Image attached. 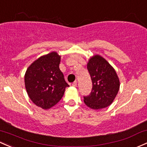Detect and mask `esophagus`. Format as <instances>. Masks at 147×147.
<instances>
[{
    "mask_svg": "<svg viewBox=\"0 0 147 147\" xmlns=\"http://www.w3.org/2000/svg\"><path fill=\"white\" fill-rule=\"evenodd\" d=\"M77 81H75V82H73V83L72 84V86H74V87L77 86Z\"/></svg>",
    "mask_w": 147,
    "mask_h": 147,
    "instance_id": "obj_1",
    "label": "esophagus"
}]
</instances>
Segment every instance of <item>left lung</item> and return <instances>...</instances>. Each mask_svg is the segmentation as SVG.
Returning <instances> with one entry per match:
<instances>
[{
  "label": "left lung",
  "mask_w": 147,
  "mask_h": 147,
  "mask_svg": "<svg viewBox=\"0 0 147 147\" xmlns=\"http://www.w3.org/2000/svg\"><path fill=\"white\" fill-rule=\"evenodd\" d=\"M87 70L91 76L92 90L89 95L84 96V102L86 106L93 109L108 107L114 101L120 86L116 71L99 55L90 59Z\"/></svg>",
  "instance_id": "8db88e82"
}]
</instances>
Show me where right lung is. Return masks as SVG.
Returning <instances> with one entry per match:
<instances>
[{"label":"right lung","instance_id":"add662e5","mask_svg":"<svg viewBox=\"0 0 147 147\" xmlns=\"http://www.w3.org/2000/svg\"><path fill=\"white\" fill-rule=\"evenodd\" d=\"M61 56L51 52L35 61L25 74L26 91L34 104L47 109L60 101L66 87L63 74L59 69Z\"/></svg>","mask_w":147,"mask_h":147}]
</instances>
